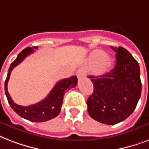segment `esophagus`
<instances>
[{
    "mask_svg": "<svg viewBox=\"0 0 149 149\" xmlns=\"http://www.w3.org/2000/svg\"><path fill=\"white\" fill-rule=\"evenodd\" d=\"M76 74H77V77H78V79H81V78H83L85 77V72L83 70H81V69L78 70Z\"/></svg>",
    "mask_w": 149,
    "mask_h": 149,
    "instance_id": "1",
    "label": "esophagus"
}]
</instances>
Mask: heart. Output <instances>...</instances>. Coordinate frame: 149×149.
Masks as SVG:
<instances>
[{
  "label": "heart",
  "instance_id": "1",
  "mask_svg": "<svg viewBox=\"0 0 149 149\" xmlns=\"http://www.w3.org/2000/svg\"><path fill=\"white\" fill-rule=\"evenodd\" d=\"M89 61L92 66L95 67V71L99 74L107 73L113 65V61L109 56H107L104 51L96 49L91 54Z\"/></svg>",
  "mask_w": 149,
  "mask_h": 149
}]
</instances>
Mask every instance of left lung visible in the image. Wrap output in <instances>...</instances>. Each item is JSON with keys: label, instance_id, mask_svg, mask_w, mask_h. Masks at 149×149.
<instances>
[{"label": "left lung", "instance_id": "left-lung-1", "mask_svg": "<svg viewBox=\"0 0 149 149\" xmlns=\"http://www.w3.org/2000/svg\"><path fill=\"white\" fill-rule=\"evenodd\" d=\"M116 52V64L101 76H90L94 91L88 98V113L108 125L127 119L135 109L141 93L138 61L124 47H110Z\"/></svg>", "mask_w": 149, "mask_h": 149}]
</instances>
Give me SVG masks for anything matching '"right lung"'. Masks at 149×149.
Segmentation results:
<instances>
[{
	"mask_svg": "<svg viewBox=\"0 0 149 149\" xmlns=\"http://www.w3.org/2000/svg\"><path fill=\"white\" fill-rule=\"evenodd\" d=\"M37 48V47H33V48L26 47L18 54L17 58L11 63L8 69V75L4 82V90L8 103L16 113H18L19 116L29 121L44 122L54 119L60 113L64 93L66 91L71 89V88L75 87L78 83V78L76 76H72L71 78L59 81L54 85L49 95L44 100L36 104L23 107L15 103L8 92V82L10 78V74L14 68H15L18 64H20L28 55L33 53L34 49Z\"/></svg>",
	"mask_w": 149,
	"mask_h": 149,
	"instance_id": "1",
	"label": "right lung"
}]
</instances>
